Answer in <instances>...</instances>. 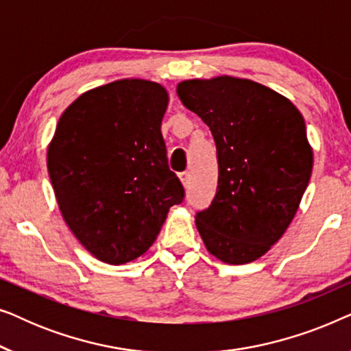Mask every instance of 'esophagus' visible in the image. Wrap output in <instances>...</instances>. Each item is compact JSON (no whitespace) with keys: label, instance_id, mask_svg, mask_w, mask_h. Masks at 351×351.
I'll list each match as a JSON object with an SVG mask.
<instances>
[{"label":"esophagus","instance_id":"1","mask_svg":"<svg viewBox=\"0 0 351 351\" xmlns=\"http://www.w3.org/2000/svg\"><path fill=\"white\" fill-rule=\"evenodd\" d=\"M179 177H180L182 184H184V186L186 189V186L190 185V172H182V174H180Z\"/></svg>","mask_w":351,"mask_h":351}]
</instances>
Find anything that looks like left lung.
I'll list each match as a JSON object with an SVG mask.
<instances>
[{"mask_svg": "<svg viewBox=\"0 0 351 351\" xmlns=\"http://www.w3.org/2000/svg\"><path fill=\"white\" fill-rule=\"evenodd\" d=\"M177 94L217 148V190L195 217L201 238L225 263L256 261L289 227L310 182L304 118L275 90L232 76L182 81Z\"/></svg>", "mask_w": 351, "mask_h": 351, "instance_id": "obj_1", "label": "left lung"}]
</instances>
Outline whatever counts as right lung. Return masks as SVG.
I'll use <instances>...</instances> for the list:
<instances>
[{
	"label": "right lung",
	"mask_w": 351,
	"mask_h": 351,
	"mask_svg": "<svg viewBox=\"0 0 351 351\" xmlns=\"http://www.w3.org/2000/svg\"><path fill=\"white\" fill-rule=\"evenodd\" d=\"M162 86L121 80L80 95L47 148L60 213L80 243L112 265L145 254L169 208L184 201L169 169L161 119Z\"/></svg>",
	"instance_id": "obj_1"
}]
</instances>
